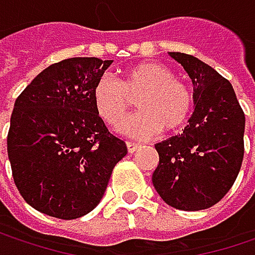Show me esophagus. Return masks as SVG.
I'll return each instance as SVG.
<instances>
[{
  "mask_svg": "<svg viewBox=\"0 0 255 255\" xmlns=\"http://www.w3.org/2000/svg\"><path fill=\"white\" fill-rule=\"evenodd\" d=\"M138 143H134V141H127V150H128V153H134L137 149H138Z\"/></svg>",
  "mask_w": 255,
  "mask_h": 255,
  "instance_id": "esophagus-1",
  "label": "esophagus"
}]
</instances>
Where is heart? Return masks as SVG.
<instances>
[{
	"label": "heart",
	"mask_w": 255,
	"mask_h": 255,
	"mask_svg": "<svg viewBox=\"0 0 255 255\" xmlns=\"http://www.w3.org/2000/svg\"><path fill=\"white\" fill-rule=\"evenodd\" d=\"M140 111L127 120L121 131L132 137H153L161 129L176 132L193 109V93L167 66L143 62L129 66L120 81L102 77L93 88V105L97 115L111 127H118L127 117L129 97H135Z\"/></svg>",
	"instance_id": "b5f03b06"
}]
</instances>
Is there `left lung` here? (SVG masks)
I'll return each mask as SVG.
<instances>
[{
	"mask_svg": "<svg viewBox=\"0 0 255 255\" xmlns=\"http://www.w3.org/2000/svg\"><path fill=\"white\" fill-rule=\"evenodd\" d=\"M193 84L195 111L183 132L155 144L159 164L152 183L168 205L199 211L233 186L244 159L245 115L229 81L199 59L168 53Z\"/></svg>",
	"mask_w": 255,
	"mask_h": 255,
	"instance_id": "obj_1",
	"label": "left lung"
}]
</instances>
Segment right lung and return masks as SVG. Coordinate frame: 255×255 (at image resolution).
I'll return each mask as SVG.
<instances>
[{
  "label": "right lung",
  "instance_id": "right-lung-1",
  "mask_svg": "<svg viewBox=\"0 0 255 255\" xmlns=\"http://www.w3.org/2000/svg\"><path fill=\"white\" fill-rule=\"evenodd\" d=\"M114 60L72 57L45 68L16 99L7 135L14 183L47 216L74 220L93 211L126 141L109 132L93 88Z\"/></svg>",
  "mask_w": 255,
  "mask_h": 255
}]
</instances>
